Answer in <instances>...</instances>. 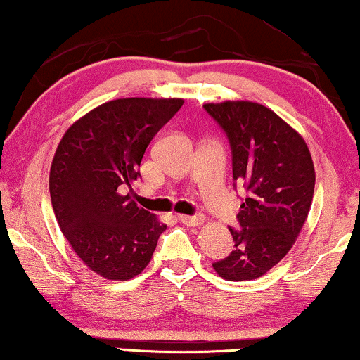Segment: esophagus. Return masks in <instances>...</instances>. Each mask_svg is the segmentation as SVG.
<instances>
[{
    "instance_id": "1",
    "label": "esophagus",
    "mask_w": 360,
    "mask_h": 360,
    "mask_svg": "<svg viewBox=\"0 0 360 360\" xmlns=\"http://www.w3.org/2000/svg\"><path fill=\"white\" fill-rule=\"evenodd\" d=\"M179 221L180 223H184V225H186V226H198V225H202L203 223V214H193V217H190V214H179Z\"/></svg>"
}]
</instances>
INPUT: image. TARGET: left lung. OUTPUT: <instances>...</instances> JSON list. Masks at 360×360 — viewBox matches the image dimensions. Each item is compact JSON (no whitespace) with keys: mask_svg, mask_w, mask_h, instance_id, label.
Listing matches in <instances>:
<instances>
[{"mask_svg":"<svg viewBox=\"0 0 360 360\" xmlns=\"http://www.w3.org/2000/svg\"><path fill=\"white\" fill-rule=\"evenodd\" d=\"M203 107L230 142L233 180L248 191L236 217L240 226H228L235 250L213 268L228 281L256 279L286 256L302 230L314 163L304 139L268 107L248 101Z\"/></svg>","mask_w":360,"mask_h":360,"instance_id":"obj_1","label":"left lung"}]
</instances>
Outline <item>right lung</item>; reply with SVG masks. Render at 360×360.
<instances>
[{"mask_svg": "<svg viewBox=\"0 0 360 360\" xmlns=\"http://www.w3.org/2000/svg\"><path fill=\"white\" fill-rule=\"evenodd\" d=\"M181 105L184 99H115L60 139L49 174L56 220L74 253L102 278L127 281L142 273L165 231L130 193L148 143Z\"/></svg>", "mask_w": 360, "mask_h": 360, "instance_id": "right-lung-1", "label": "right lung"}]
</instances>
